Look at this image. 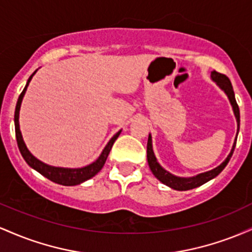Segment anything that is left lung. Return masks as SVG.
Masks as SVG:
<instances>
[{
    "label": "left lung",
    "instance_id": "1",
    "mask_svg": "<svg viewBox=\"0 0 252 252\" xmlns=\"http://www.w3.org/2000/svg\"><path fill=\"white\" fill-rule=\"evenodd\" d=\"M211 77L215 82L218 84L219 88L221 90H224L225 94H227L228 99H230L231 105L233 108V112H235V116L237 118V124H238V130H237V134L239 131V122H241V116H239V108H238V104L236 102V98H235V92H233L232 89V84H231L230 79L225 76V74L219 73V72L213 71L211 73ZM236 142H237V137L235 140V143H233L232 149H231V153L228 154V156L226 158V160L222 162L220 166H218L217 168L210 170V172L206 173H202V174H199L196 176H193V178H178V176H174L170 173L164 170L160 164L158 163L156 161V158L154 155V152H153V146H152V136L149 135L148 137V143H147V158H148V164H149V168L153 172V174L155 175V178H158L162 184L167 185L169 186L170 189H176V190H187V189H195V187L201 186L204 185L205 182L210 181L211 179L216 178L219 173L221 172L222 169L226 167V164L230 161L231 156L233 154V150H235L236 147Z\"/></svg>",
    "mask_w": 252,
    "mask_h": 252
}]
</instances>
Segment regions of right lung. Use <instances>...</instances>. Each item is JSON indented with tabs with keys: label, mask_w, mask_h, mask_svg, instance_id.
<instances>
[{
	"label": "right lung",
	"mask_w": 252,
	"mask_h": 252,
	"mask_svg": "<svg viewBox=\"0 0 252 252\" xmlns=\"http://www.w3.org/2000/svg\"><path fill=\"white\" fill-rule=\"evenodd\" d=\"M35 73V72H34ZM34 73L32 74L28 79L27 84H26L24 91L21 92V94L19 96V99H17L16 108H15V116H14V122H15V135H16V141H17V147H19L20 153H21L22 158H25V161L27 162L32 168H34L36 172H39L40 174L47 178L48 180L56 182V184L63 185V186H74V185H79L82 182L89 180L92 176H94L99 172L100 169L103 168L104 163H105L106 158H108V155L111 150L112 146H114V142L117 140V137L121 134V130L117 132L116 135H114V137L109 141V143L106 144V147L100 154L99 158L94 161V163L89 164V166L83 167V168H60V167H52L48 166V164L41 162V161L37 160L36 158H34L33 155L31 154L30 150L27 149L26 144L24 142V138H22L21 131H20V126H19V111L20 106H21L22 98L25 96V92L27 90L28 84H30L32 77L34 76Z\"/></svg>",
	"instance_id": "obj_1"
}]
</instances>
